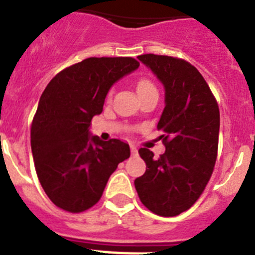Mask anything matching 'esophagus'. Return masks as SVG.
<instances>
[{"label": "esophagus", "instance_id": "obj_1", "mask_svg": "<svg viewBox=\"0 0 255 255\" xmlns=\"http://www.w3.org/2000/svg\"><path fill=\"white\" fill-rule=\"evenodd\" d=\"M130 150H131V154H136V153H138L136 147H135V145H132V144H130Z\"/></svg>", "mask_w": 255, "mask_h": 255}]
</instances>
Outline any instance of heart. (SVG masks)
Instances as JSON below:
<instances>
[{"mask_svg":"<svg viewBox=\"0 0 255 255\" xmlns=\"http://www.w3.org/2000/svg\"><path fill=\"white\" fill-rule=\"evenodd\" d=\"M153 88H154V85H153L152 82H149L147 79H141V80L138 82V85H136V91H138L139 93V92L147 91V89H153Z\"/></svg>","mask_w":255,"mask_h":255,"instance_id":"1","label":"heart"}]
</instances>
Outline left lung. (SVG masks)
Listing matches in <instances>:
<instances>
[{
    "mask_svg": "<svg viewBox=\"0 0 255 255\" xmlns=\"http://www.w3.org/2000/svg\"><path fill=\"white\" fill-rule=\"evenodd\" d=\"M164 85V110L157 129L166 152L155 158L148 148L139 154L147 164L135 179L139 199L150 212L173 217L199 199L215 168L220 132L217 101L202 74L188 61L140 55Z\"/></svg>",
    "mask_w": 255,
    "mask_h": 255,
    "instance_id": "left-lung-1",
    "label": "left lung"
}]
</instances>
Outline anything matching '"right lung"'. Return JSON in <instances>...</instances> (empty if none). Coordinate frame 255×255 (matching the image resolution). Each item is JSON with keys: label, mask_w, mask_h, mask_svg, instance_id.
Listing matches in <instances>:
<instances>
[{"label": "right lung", "mask_w": 255, "mask_h": 255, "mask_svg": "<svg viewBox=\"0 0 255 255\" xmlns=\"http://www.w3.org/2000/svg\"><path fill=\"white\" fill-rule=\"evenodd\" d=\"M139 67L132 57H89L66 67L40 96L30 129L35 171L58 208L80 213L103 194L117 164L130 157L129 144L89 135L110 88Z\"/></svg>", "instance_id": "1"}]
</instances>
